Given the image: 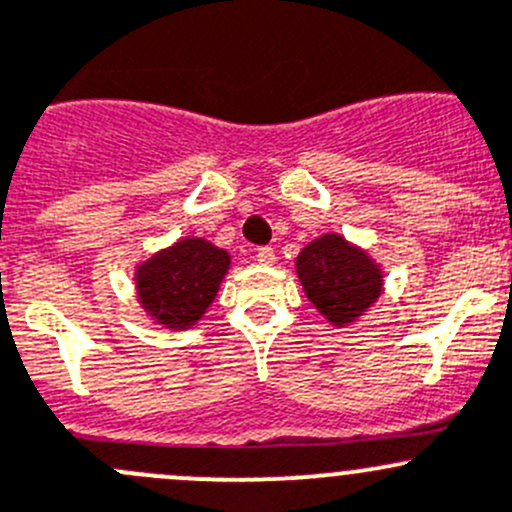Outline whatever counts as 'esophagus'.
I'll use <instances>...</instances> for the list:
<instances>
[{"mask_svg": "<svg viewBox=\"0 0 512 512\" xmlns=\"http://www.w3.org/2000/svg\"><path fill=\"white\" fill-rule=\"evenodd\" d=\"M256 261H259L261 266H274L276 264L274 248H259V251H256Z\"/></svg>", "mask_w": 512, "mask_h": 512, "instance_id": "1", "label": "esophagus"}]
</instances>
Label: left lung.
Segmentation results:
<instances>
[{"mask_svg":"<svg viewBox=\"0 0 512 512\" xmlns=\"http://www.w3.org/2000/svg\"><path fill=\"white\" fill-rule=\"evenodd\" d=\"M294 266L306 299L337 329L362 319L384 294L382 264L339 233L306 243Z\"/></svg>","mask_w":512,"mask_h":512,"instance_id":"obj_1","label":"left lung"}]
</instances>
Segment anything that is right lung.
<instances>
[{
	"instance_id": "right-lung-1",
	"label": "right lung",
	"mask_w": 512,
	"mask_h": 512,
	"mask_svg": "<svg viewBox=\"0 0 512 512\" xmlns=\"http://www.w3.org/2000/svg\"><path fill=\"white\" fill-rule=\"evenodd\" d=\"M228 271L226 248L203 236H183L135 264V299L153 326L186 332L203 319Z\"/></svg>"
}]
</instances>
